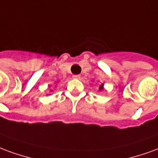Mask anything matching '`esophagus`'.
<instances>
[{
    "mask_svg": "<svg viewBox=\"0 0 158 158\" xmlns=\"http://www.w3.org/2000/svg\"><path fill=\"white\" fill-rule=\"evenodd\" d=\"M73 78H75V79H80L81 76L80 75H74V76H73Z\"/></svg>",
    "mask_w": 158,
    "mask_h": 158,
    "instance_id": "obj_1",
    "label": "esophagus"
}]
</instances>
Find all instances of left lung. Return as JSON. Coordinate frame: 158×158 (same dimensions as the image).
Segmentation results:
<instances>
[{"label":"left lung","mask_w":158,"mask_h":158,"mask_svg":"<svg viewBox=\"0 0 158 158\" xmlns=\"http://www.w3.org/2000/svg\"><path fill=\"white\" fill-rule=\"evenodd\" d=\"M103 84H102V85L99 87V91H103Z\"/></svg>","instance_id":"8db88e82"}]
</instances>
